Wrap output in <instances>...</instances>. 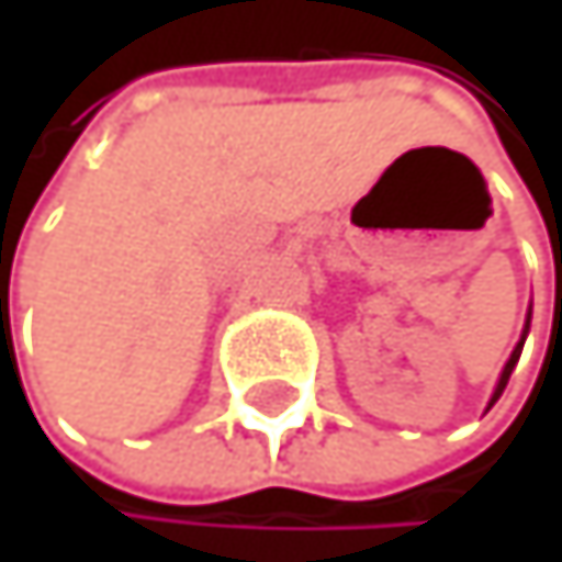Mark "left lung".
Listing matches in <instances>:
<instances>
[{
  "instance_id": "1",
  "label": "left lung",
  "mask_w": 562,
  "mask_h": 562,
  "mask_svg": "<svg viewBox=\"0 0 562 562\" xmlns=\"http://www.w3.org/2000/svg\"><path fill=\"white\" fill-rule=\"evenodd\" d=\"M529 316H532V310H529ZM529 316H526V327H522V337H519V344L513 347V353H509V360H506V367H503V374H499V384H495V391H492V397H488V407L503 397V391H506V384H509V374L516 371V363H519V353H522V344H526V334H529ZM485 407V412H488Z\"/></svg>"
}]
</instances>
